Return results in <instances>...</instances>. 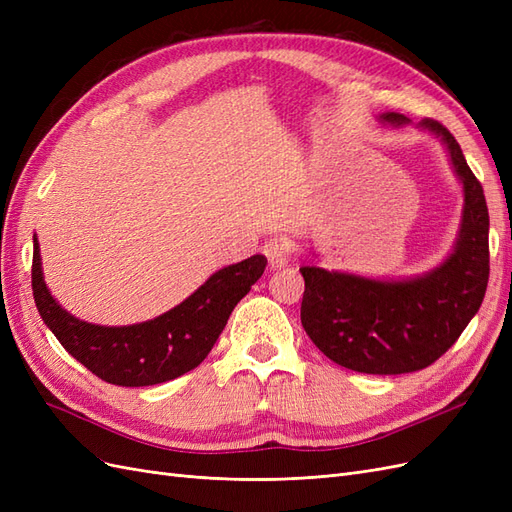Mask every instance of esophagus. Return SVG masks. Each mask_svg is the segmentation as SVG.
Returning a JSON list of instances; mask_svg holds the SVG:
<instances>
[{
	"label": "esophagus",
	"mask_w": 512,
	"mask_h": 512,
	"mask_svg": "<svg viewBox=\"0 0 512 512\" xmlns=\"http://www.w3.org/2000/svg\"><path fill=\"white\" fill-rule=\"evenodd\" d=\"M262 252H265V256H267V260H269V265H271L273 269L288 265V260H290L288 245H286V241H282V239H269L265 245H262Z\"/></svg>",
	"instance_id": "34e87169"
}]
</instances>
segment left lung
Listing matches in <instances>:
<instances>
[{
	"mask_svg": "<svg viewBox=\"0 0 512 512\" xmlns=\"http://www.w3.org/2000/svg\"><path fill=\"white\" fill-rule=\"evenodd\" d=\"M380 121L410 123L399 113H384ZM418 128L444 143L463 185L453 254L425 275L391 282L316 265L301 267L305 333L331 361L361 374H410L438 361L478 312L489 282V211L483 185L442 123L423 119Z\"/></svg>",
	"mask_w": 512,
	"mask_h": 512,
	"instance_id": "8db88e82",
	"label": "left lung"
}]
</instances>
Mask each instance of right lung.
Returning <instances> with one entry per match:
<instances>
[{
    "mask_svg": "<svg viewBox=\"0 0 512 512\" xmlns=\"http://www.w3.org/2000/svg\"><path fill=\"white\" fill-rule=\"evenodd\" d=\"M267 258L256 254L215 271L170 312L128 327H100L74 318L49 292L42 277L34 235L32 288L46 327L91 374L117 386H151L175 380L207 359L235 305L265 273Z\"/></svg>",
    "mask_w": 512,
    "mask_h": 512,
    "instance_id": "1",
    "label": "right lung"
}]
</instances>
